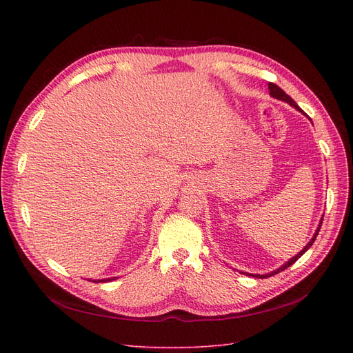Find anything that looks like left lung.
I'll use <instances>...</instances> for the list:
<instances>
[{
	"instance_id": "obj_1",
	"label": "left lung",
	"mask_w": 353,
	"mask_h": 353,
	"mask_svg": "<svg viewBox=\"0 0 353 353\" xmlns=\"http://www.w3.org/2000/svg\"><path fill=\"white\" fill-rule=\"evenodd\" d=\"M268 88H270V95H271V97H274V99H276V100H281V101H285V103H288V104H290V105H293V108L296 109V110H299V112H301V113H303L305 116H307L301 108H299V105L296 104V101L290 97V95H287L280 87H279V85H275V83H268ZM321 223H323V218H321V221H319V225H318V228H316V231H315V234H314V237L311 239V241H309L306 245H305V248H303V250H301V252H299L296 256H293V258L290 259V261H287L283 266H280V268L279 270H275V271H272V272H270V274H265V275H259V274H248V275H252V276H256V279H268V276H271V275H275V274H279L280 271H284L285 268H288V266H290V265H293L299 258H301V256L309 249V248H311V245L314 244V241H315V239H316V236H318V232H319V228H321Z\"/></svg>"
}]
</instances>
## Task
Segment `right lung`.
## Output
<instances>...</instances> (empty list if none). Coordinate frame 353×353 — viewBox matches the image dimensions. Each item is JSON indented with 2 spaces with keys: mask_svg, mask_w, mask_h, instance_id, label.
Listing matches in <instances>:
<instances>
[{
  "mask_svg": "<svg viewBox=\"0 0 353 353\" xmlns=\"http://www.w3.org/2000/svg\"><path fill=\"white\" fill-rule=\"evenodd\" d=\"M112 280H114V279H103V280H92V281H95V283H104V281H112Z\"/></svg>",
  "mask_w": 353,
  "mask_h": 353,
  "instance_id": "right-lung-1",
  "label": "right lung"
}]
</instances>
